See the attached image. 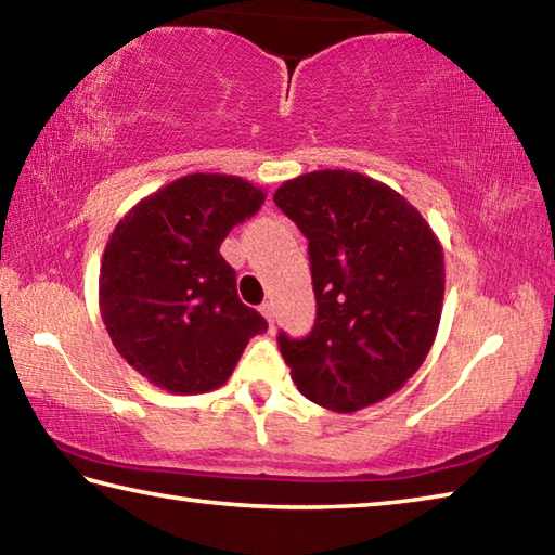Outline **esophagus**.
I'll use <instances>...</instances> for the list:
<instances>
[{"mask_svg": "<svg viewBox=\"0 0 555 555\" xmlns=\"http://www.w3.org/2000/svg\"><path fill=\"white\" fill-rule=\"evenodd\" d=\"M259 311H261V315L267 318L269 325H274V304H271V300H267V304H261Z\"/></svg>", "mask_w": 555, "mask_h": 555, "instance_id": "obj_1", "label": "esophagus"}]
</instances>
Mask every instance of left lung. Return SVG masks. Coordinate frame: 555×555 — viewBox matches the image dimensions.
Masks as SVG:
<instances>
[{"instance_id": "left-lung-1", "label": "left lung", "mask_w": 555, "mask_h": 555, "mask_svg": "<svg viewBox=\"0 0 555 555\" xmlns=\"http://www.w3.org/2000/svg\"><path fill=\"white\" fill-rule=\"evenodd\" d=\"M274 203L308 237L318 304L311 335H279L291 379L306 399L337 413L387 399L434 347L443 244L401 193L357 171L291 178Z\"/></svg>"}]
</instances>
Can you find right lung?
Masks as SVG:
<instances>
[{
    "mask_svg": "<svg viewBox=\"0 0 555 555\" xmlns=\"http://www.w3.org/2000/svg\"><path fill=\"white\" fill-rule=\"evenodd\" d=\"M267 193L240 176L188 173L146 195L112 230L100 267V313L117 352L171 393L230 379L267 321L237 296L220 244Z\"/></svg>",
    "mask_w": 555,
    "mask_h": 555,
    "instance_id": "right-lung-1",
    "label": "right lung"
}]
</instances>
